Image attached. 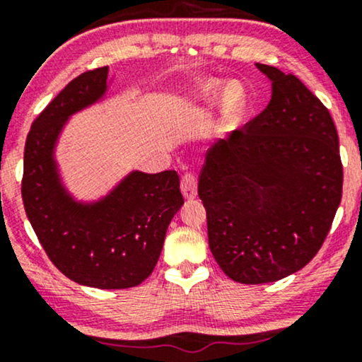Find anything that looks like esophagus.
<instances>
[{"label":"esophagus","instance_id":"34e87169","mask_svg":"<svg viewBox=\"0 0 362 362\" xmlns=\"http://www.w3.org/2000/svg\"><path fill=\"white\" fill-rule=\"evenodd\" d=\"M180 190L185 199L197 197V178H195L192 173H185L180 180Z\"/></svg>","mask_w":362,"mask_h":362}]
</instances>
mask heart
Returning <instances> with one entry per match:
<instances>
[{"instance_id":"b5f03b06","label":"heart","mask_w":362,"mask_h":362,"mask_svg":"<svg viewBox=\"0 0 362 362\" xmlns=\"http://www.w3.org/2000/svg\"><path fill=\"white\" fill-rule=\"evenodd\" d=\"M219 97V114L223 122L233 124L243 117L248 107V90L242 81L204 80L192 91V103L197 109H206Z\"/></svg>"}]
</instances>
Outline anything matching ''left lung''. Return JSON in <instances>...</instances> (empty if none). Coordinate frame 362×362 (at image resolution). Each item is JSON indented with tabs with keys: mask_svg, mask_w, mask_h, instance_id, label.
I'll return each mask as SVG.
<instances>
[{
	"mask_svg": "<svg viewBox=\"0 0 362 362\" xmlns=\"http://www.w3.org/2000/svg\"><path fill=\"white\" fill-rule=\"evenodd\" d=\"M271 102L207 151L199 178L209 248L230 279L264 284L317 255L342 197L339 136L327 107L274 66Z\"/></svg>",
	"mask_w": 362,
	"mask_h": 362,
	"instance_id": "left-lung-1",
	"label": "left lung"
}]
</instances>
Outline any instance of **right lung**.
Wrapping results in <instances>:
<instances>
[{"mask_svg":"<svg viewBox=\"0 0 362 362\" xmlns=\"http://www.w3.org/2000/svg\"><path fill=\"white\" fill-rule=\"evenodd\" d=\"M109 68L74 78L32 124L23 153L22 199L45 253L66 277L98 289H126L155 269L184 197L175 170H132L95 201L62 182L56 146L68 120L105 97Z\"/></svg>","mask_w":362,"mask_h":362,"instance_id":"obj_1","label":"right lung"}]
</instances>
